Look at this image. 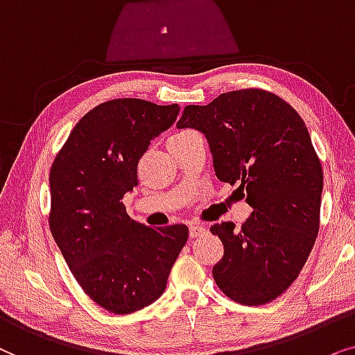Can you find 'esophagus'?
Wrapping results in <instances>:
<instances>
[{
    "instance_id": "esophagus-1",
    "label": "esophagus",
    "mask_w": 355,
    "mask_h": 355,
    "mask_svg": "<svg viewBox=\"0 0 355 355\" xmlns=\"http://www.w3.org/2000/svg\"><path fill=\"white\" fill-rule=\"evenodd\" d=\"M206 234V229L200 224H191L190 225V237L191 239H196V237H201V235Z\"/></svg>"
}]
</instances>
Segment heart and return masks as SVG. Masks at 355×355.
Here are the masks:
<instances>
[{
    "label": "heart",
    "mask_w": 355,
    "mask_h": 355,
    "mask_svg": "<svg viewBox=\"0 0 355 355\" xmlns=\"http://www.w3.org/2000/svg\"><path fill=\"white\" fill-rule=\"evenodd\" d=\"M187 133H190V131H182V133H177V135H173L172 138H180V136H183V135H187Z\"/></svg>",
    "instance_id": "heart-1"
}]
</instances>
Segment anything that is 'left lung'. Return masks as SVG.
Masks as SVG:
<instances>
[{"label": "left lung", "instance_id": "left-lung-1", "mask_svg": "<svg viewBox=\"0 0 355 355\" xmlns=\"http://www.w3.org/2000/svg\"><path fill=\"white\" fill-rule=\"evenodd\" d=\"M177 128L206 136L216 177L240 183L252 214L211 227L224 245L212 276L242 305H264L297 279L320 229L323 170L299 113L276 94L243 89L187 105Z\"/></svg>", "mask_w": 355, "mask_h": 355}]
</instances>
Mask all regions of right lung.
I'll list each match as a JSON object with an SVG mask.
<instances>
[{"label": "right lung", "mask_w": 355, "mask_h": 355, "mask_svg": "<svg viewBox=\"0 0 355 355\" xmlns=\"http://www.w3.org/2000/svg\"><path fill=\"white\" fill-rule=\"evenodd\" d=\"M180 107L115 98L87 112L50 170V230L74 279L110 313L128 315L164 294L188 227L153 229L131 219L123 196L138 162Z\"/></svg>", "instance_id": "right-lung-1"}]
</instances>
